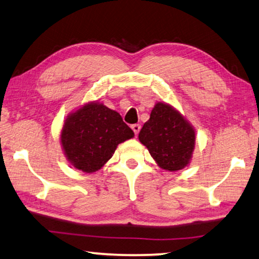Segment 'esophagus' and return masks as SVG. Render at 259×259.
<instances>
[{
	"mask_svg": "<svg viewBox=\"0 0 259 259\" xmlns=\"http://www.w3.org/2000/svg\"><path fill=\"white\" fill-rule=\"evenodd\" d=\"M132 130H133V132L135 133V135H138L139 132H140V130H141V126H140L139 124H134V125H132Z\"/></svg>",
	"mask_w": 259,
	"mask_h": 259,
	"instance_id": "esophagus-1",
	"label": "esophagus"
}]
</instances>
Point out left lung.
Masks as SVG:
<instances>
[{
    "instance_id": "obj_1",
    "label": "left lung",
    "mask_w": 259,
    "mask_h": 259,
    "mask_svg": "<svg viewBox=\"0 0 259 259\" xmlns=\"http://www.w3.org/2000/svg\"><path fill=\"white\" fill-rule=\"evenodd\" d=\"M139 140L160 168L169 171L189 166L196 147V130L178 109L157 102L144 122Z\"/></svg>"
}]
</instances>
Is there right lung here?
<instances>
[{
  "instance_id": "obj_1",
  "label": "right lung",
  "mask_w": 259,
  "mask_h": 259,
  "mask_svg": "<svg viewBox=\"0 0 259 259\" xmlns=\"http://www.w3.org/2000/svg\"><path fill=\"white\" fill-rule=\"evenodd\" d=\"M134 138L122 118L102 102L89 101L63 121L60 143L63 155L76 169L94 173L115 153L118 144Z\"/></svg>"
}]
</instances>
